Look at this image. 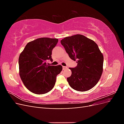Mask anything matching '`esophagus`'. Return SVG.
<instances>
[{"instance_id": "34e87169", "label": "esophagus", "mask_w": 124, "mask_h": 124, "mask_svg": "<svg viewBox=\"0 0 124 124\" xmlns=\"http://www.w3.org/2000/svg\"><path fill=\"white\" fill-rule=\"evenodd\" d=\"M67 68H68V67H66V66H62V69L63 70H65V69H66Z\"/></svg>"}]
</instances>
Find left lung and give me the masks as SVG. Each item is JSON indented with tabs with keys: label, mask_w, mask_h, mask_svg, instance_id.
Segmentation results:
<instances>
[{
	"label": "left lung",
	"mask_w": 124,
	"mask_h": 124,
	"mask_svg": "<svg viewBox=\"0 0 124 124\" xmlns=\"http://www.w3.org/2000/svg\"><path fill=\"white\" fill-rule=\"evenodd\" d=\"M61 44L69 57L77 61L78 65L70 68L72 74L67 78L70 87L76 91L85 92L97 84L103 71V56L93 40L81 35L67 37Z\"/></svg>",
	"instance_id": "1"
}]
</instances>
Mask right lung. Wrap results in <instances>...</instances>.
Masks as SVG:
<instances>
[{
	"label": "right lung",
	"mask_w": 124,
	"mask_h": 124,
	"mask_svg": "<svg viewBox=\"0 0 124 124\" xmlns=\"http://www.w3.org/2000/svg\"><path fill=\"white\" fill-rule=\"evenodd\" d=\"M58 39L41 38L28 42L18 58L19 72L22 82L29 91L36 94H44L53 89L56 76L62 69L61 65L48 66L52 52Z\"/></svg>",
	"instance_id": "add662e5"
}]
</instances>
